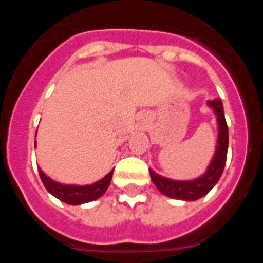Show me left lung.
<instances>
[{
  "label": "left lung",
  "instance_id": "left-lung-1",
  "mask_svg": "<svg viewBox=\"0 0 263 263\" xmlns=\"http://www.w3.org/2000/svg\"><path fill=\"white\" fill-rule=\"evenodd\" d=\"M206 106L212 109L217 122V143L215 153L206 170L197 178L191 180H175L157 174L153 168H148L150 176L158 191L164 196L178 199L184 201H195L200 197L205 196L208 192L217 184L218 179L224 171L227 162L228 143H229V133H228L227 121H225L224 106L221 100L213 99L206 101Z\"/></svg>",
  "mask_w": 263,
  "mask_h": 263
}]
</instances>
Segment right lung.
<instances>
[{"label": "right lung", "instance_id": "add662e5", "mask_svg": "<svg viewBox=\"0 0 263 263\" xmlns=\"http://www.w3.org/2000/svg\"><path fill=\"white\" fill-rule=\"evenodd\" d=\"M36 147V141H35ZM39 175H41L42 182L45 184L46 190L50 192L52 196L59 199L63 203H67L69 205H80V204L90 203V201L97 200L99 197L103 196L108 190L109 184H110L111 176H113V171L115 168L109 171L104 178H101L97 182L92 183V184H66V183H60L51 179L50 176L46 175L42 168H38Z\"/></svg>", "mask_w": 263, "mask_h": 263}]
</instances>
